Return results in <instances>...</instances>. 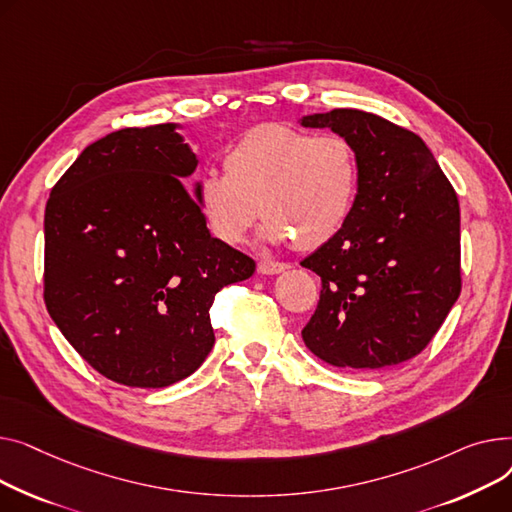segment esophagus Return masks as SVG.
<instances>
[{
	"mask_svg": "<svg viewBox=\"0 0 512 512\" xmlns=\"http://www.w3.org/2000/svg\"><path fill=\"white\" fill-rule=\"evenodd\" d=\"M287 268H289V264H285V262H268V260L258 262V273L260 275H279Z\"/></svg>",
	"mask_w": 512,
	"mask_h": 512,
	"instance_id": "esophagus-1",
	"label": "esophagus"
}]
</instances>
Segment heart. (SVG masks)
I'll return each mask as SVG.
<instances>
[{
	"label": "heart",
	"instance_id": "1",
	"mask_svg": "<svg viewBox=\"0 0 512 512\" xmlns=\"http://www.w3.org/2000/svg\"><path fill=\"white\" fill-rule=\"evenodd\" d=\"M223 169L202 175L194 194L208 233L225 246L242 244L262 215L268 244L320 248L345 227L359 184L347 138L285 124L244 134L227 148Z\"/></svg>",
	"mask_w": 512,
	"mask_h": 512
}]
</instances>
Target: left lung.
I'll use <instances>...</instances> for the list:
<instances>
[{"label": "left lung", "mask_w": 512, "mask_h": 512, "mask_svg": "<svg viewBox=\"0 0 512 512\" xmlns=\"http://www.w3.org/2000/svg\"><path fill=\"white\" fill-rule=\"evenodd\" d=\"M347 138L359 184L345 227L302 260L322 281L306 347L347 372L415 357L461 293V213L426 142L359 109L302 117Z\"/></svg>", "instance_id": "left-lung-1"}]
</instances>
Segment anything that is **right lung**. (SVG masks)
Returning <instances> with one entry per match:
<instances>
[{"mask_svg":"<svg viewBox=\"0 0 512 512\" xmlns=\"http://www.w3.org/2000/svg\"><path fill=\"white\" fill-rule=\"evenodd\" d=\"M179 124L88 144L45 208V304L105 378L163 388L215 345L210 306L256 262L208 233L184 179L198 165Z\"/></svg>","mask_w":512,"mask_h":512,"instance_id":"right-lung-1","label":"right lung"}]
</instances>
